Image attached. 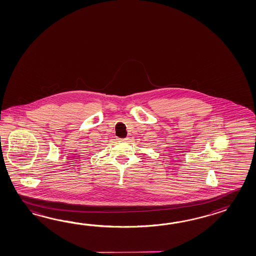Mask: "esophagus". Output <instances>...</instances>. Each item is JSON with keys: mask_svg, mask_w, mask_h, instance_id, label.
I'll return each mask as SVG.
<instances>
[{"mask_svg": "<svg viewBox=\"0 0 256 256\" xmlns=\"http://www.w3.org/2000/svg\"><path fill=\"white\" fill-rule=\"evenodd\" d=\"M120 141L128 142L129 141V138H124V139H120Z\"/></svg>", "mask_w": 256, "mask_h": 256, "instance_id": "esophagus-1", "label": "esophagus"}]
</instances>
